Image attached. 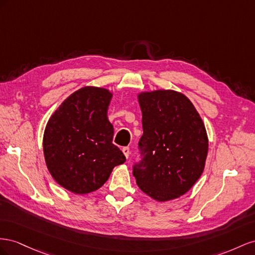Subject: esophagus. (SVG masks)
Instances as JSON below:
<instances>
[{
	"instance_id": "esophagus-1",
	"label": "esophagus",
	"mask_w": 255,
	"mask_h": 255,
	"mask_svg": "<svg viewBox=\"0 0 255 255\" xmlns=\"http://www.w3.org/2000/svg\"><path fill=\"white\" fill-rule=\"evenodd\" d=\"M122 150H123V152H124V155H125V157L128 158L129 155H130V148H129V147H123Z\"/></svg>"
}]
</instances>
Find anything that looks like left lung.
<instances>
[{
    "instance_id": "left-lung-1",
    "label": "left lung",
    "mask_w": 255,
    "mask_h": 255,
    "mask_svg": "<svg viewBox=\"0 0 255 255\" xmlns=\"http://www.w3.org/2000/svg\"><path fill=\"white\" fill-rule=\"evenodd\" d=\"M142 160L133 165L141 190L159 202L179 198L205 168L207 132L200 114L184 94L172 90L142 92Z\"/></svg>"
}]
</instances>
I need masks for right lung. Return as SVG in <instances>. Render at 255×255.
I'll list each match as a JSON object with an SVG mask.
<instances>
[{"label": "right lung", "mask_w": 255, "mask_h": 255, "mask_svg": "<svg viewBox=\"0 0 255 255\" xmlns=\"http://www.w3.org/2000/svg\"><path fill=\"white\" fill-rule=\"evenodd\" d=\"M112 93L84 86L51 115L43 133L47 168L57 184L76 194L97 190L114 166L126 161L113 141L107 112Z\"/></svg>", "instance_id": "1"}]
</instances>
